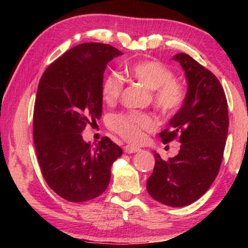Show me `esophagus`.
Listing matches in <instances>:
<instances>
[{"label":"esophagus","mask_w":248,"mask_h":248,"mask_svg":"<svg viewBox=\"0 0 248 248\" xmlns=\"http://www.w3.org/2000/svg\"><path fill=\"white\" fill-rule=\"evenodd\" d=\"M124 151L125 153L128 154H131V153H136V152H139L140 149L139 148H136V146H132V145H125L124 148Z\"/></svg>","instance_id":"esophagus-1"}]
</instances>
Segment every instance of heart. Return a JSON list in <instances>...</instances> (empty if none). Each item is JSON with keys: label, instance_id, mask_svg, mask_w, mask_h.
Returning a JSON list of instances; mask_svg holds the SVG:
<instances>
[{"label": "heart", "instance_id": "1", "mask_svg": "<svg viewBox=\"0 0 248 248\" xmlns=\"http://www.w3.org/2000/svg\"><path fill=\"white\" fill-rule=\"evenodd\" d=\"M125 74L130 78L141 83L146 89L153 91V99L162 111L171 114L178 110L185 100L182 84L174 78V74L165 64L156 60H143L125 66ZM124 90V82L118 74H109L104 79L102 94L106 103L118 100ZM110 127L132 143L143 139L144 131H152L156 123L152 116L142 112H127L112 117Z\"/></svg>", "mask_w": 248, "mask_h": 248}]
</instances>
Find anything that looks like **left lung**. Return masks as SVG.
<instances>
[{
	"label": "left lung",
	"instance_id": "obj_1",
	"mask_svg": "<svg viewBox=\"0 0 248 248\" xmlns=\"http://www.w3.org/2000/svg\"><path fill=\"white\" fill-rule=\"evenodd\" d=\"M186 75L184 104L159 133L163 143L179 138V153L155 165L146 182L149 195L170 207H186L205 194L219 173L229 131V110L223 87L208 69L186 53L175 54Z\"/></svg>",
	"mask_w": 248,
	"mask_h": 248
}]
</instances>
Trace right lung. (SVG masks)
Instances as JSON below:
<instances>
[{
    "mask_svg": "<svg viewBox=\"0 0 248 248\" xmlns=\"http://www.w3.org/2000/svg\"><path fill=\"white\" fill-rule=\"evenodd\" d=\"M123 52L86 43L71 48L40 78L33 108V143L48 186L71 202L96 198L107 189L111 165L123 150L103 137L95 146L82 131L103 111V78L109 61Z\"/></svg>",
    "mask_w": 248,
    "mask_h": 248,
    "instance_id": "1",
    "label": "right lung"
}]
</instances>
